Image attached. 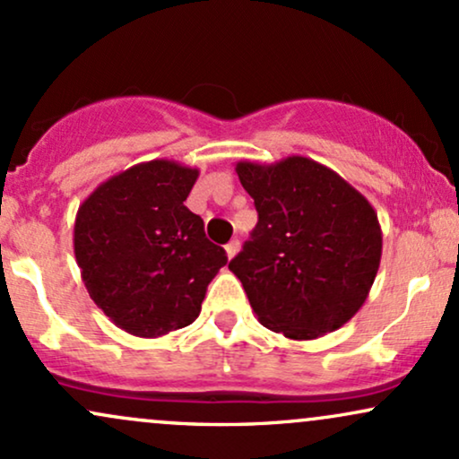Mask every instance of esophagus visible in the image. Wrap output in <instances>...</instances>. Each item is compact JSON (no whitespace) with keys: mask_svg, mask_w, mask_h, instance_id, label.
I'll use <instances>...</instances> for the list:
<instances>
[{"mask_svg":"<svg viewBox=\"0 0 459 459\" xmlns=\"http://www.w3.org/2000/svg\"><path fill=\"white\" fill-rule=\"evenodd\" d=\"M224 250H226V256H229V259H233V256L237 255V250H239V241L237 239L229 241V244L224 246Z\"/></svg>","mask_w":459,"mask_h":459,"instance_id":"esophagus-1","label":"esophagus"}]
</instances>
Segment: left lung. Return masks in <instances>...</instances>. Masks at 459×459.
<instances>
[{
  "label": "left lung",
  "instance_id": "left-lung-1",
  "mask_svg": "<svg viewBox=\"0 0 459 459\" xmlns=\"http://www.w3.org/2000/svg\"><path fill=\"white\" fill-rule=\"evenodd\" d=\"M259 222L229 270L256 317L287 339L310 341L347 324L382 259L376 209L324 163L291 155L237 163Z\"/></svg>",
  "mask_w": 459,
  "mask_h": 459
}]
</instances>
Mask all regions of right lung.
I'll list each match as a JSON object with an SVG mask.
<instances>
[{"mask_svg": "<svg viewBox=\"0 0 459 459\" xmlns=\"http://www.w3.org/2000/svg\"><path fill=\"white\" fill-rule=\"evenodd\" d=\"M196 178V168L152 160L108 178L79 204L73 246L82 281L129 334L157 339L192 324L229 261L183 204Z\"/></svg>", "mask_w": 459, "mask_h": 459, "instance_id": "1", "label": "right lung"}]
</instances>
